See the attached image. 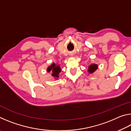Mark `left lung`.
I'll return each mask as SVG.
<instances>
[{
    "instance_id": "8db88e82",
    "label": "left lung",
    "mask_w": 131,
    "mask_h": 131,
    "mask_svg": "<svg viewBox=\"0 0 131 131\" xmlns=\"http://www.w3.org/2000/svg\"><path fill=\"white\" fill-rule=\"evenodd\" d=\"M97 69V65L95 63H92L91 65H90L88 66V71L90 73H94L95 70H96Z\"/></svg>"
}]
</instances>
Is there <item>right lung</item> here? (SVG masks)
I'll list each match as a JSON object with an SVG mask.
<instances>
[{
    "label": "right lung",
    "instance_id": "add662e5",
    "mask_svg": "<svg viewBox=\"0 0 131 131\" xmlns=\"http://www.w3.org/2000/svg\"><path fill=\"white\" fill-rule=\"evenodd\" d=\"M47 72H51L52 76L58 79L59 77V73L61 72V69L60 68V66L53 63L47 68Z\"/></svg>",
    "mask_w": 131,
    "mask_h": 131
}]
</instances>
